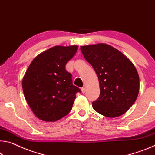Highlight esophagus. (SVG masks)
I'll use <instances>...</instances> for the list:
<instances>
[{
  "label": "esophagus",
  "instance_id": "esophagus-1",
  "mask_svg": "<svg viewBox=\"0 0 155 155\" xmlns=\"http://www.w3.org/2000/svg\"><path fill=\"white\" fill-rule=\"evenodd\" d=\"M81 90V92L83 93V94H84V93L85 92V91H86V90H85V87H82Z\"/></svg>",
  "mask_w": 155,
  "mask_h": 155
}]
</instances>
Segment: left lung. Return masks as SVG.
Listing matches in <instances>:
<instances>
[{
  "label": "left lung",
  "mask_w": 155,
  "mask_h": 155,
  "mask_svg": "<svg viewBox=\"0 0 155 155\" xmlns=\"http://www.w3.org/2000/svg\"><path fill=\"white\" fill-rule=\"evenodd\" d=\"M81 50L99 80L100 96L92 103L93 109L110 118L124 114L134 104L139 91V77L133 63L107 44L81 46Z\"/></svg>",
  "instance_id": "8db88e82"
}]
</instances>
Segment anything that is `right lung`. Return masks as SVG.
Instances as JSON below:
<instances>
[{"label":"right lung","mask_w":155,"mask_h":155,"mask_svg":"<svg viewBox=\"0 0 155 155\" xmlns=\"http://www.w3.org/2000/svg\"><path fill=\"white\" fill-rule=\"evenodd\" d=\"M77 50V45L54 46L34 58L27 70L22 82L24 96L39 119L58 121L72 110L81 90L73 85L65 65Z\"/></svg>","instance_id":"obj_1"}]
</instances>
